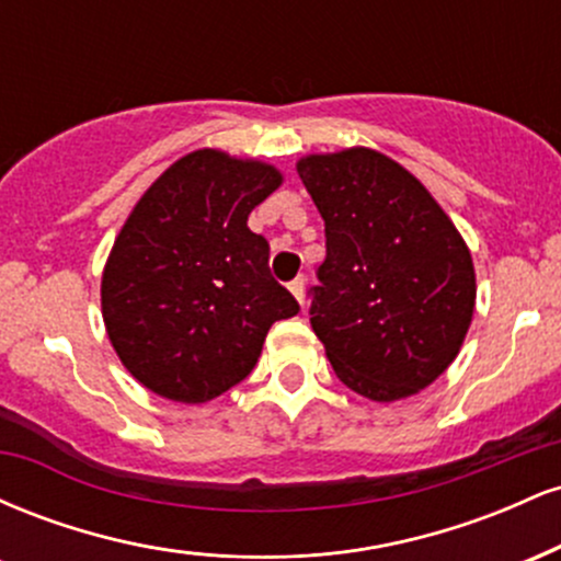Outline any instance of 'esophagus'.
<instances>
[{
	"label": "esophagus",
	"mask_w": 561,
	"mask_h": 561,
	"mask_svg": "<svg viewBox=\"0 0 561 561\" xmlns=\"http://www.w3.org/2000/svg\"><path fill=\"white\" fill-rule=\"evenodd\" d=\"M289 293L298 298V302H302V298H306V276H295V279L289 282Z\"/></svg>",
	"instance_id": "1"
}]
</instances>
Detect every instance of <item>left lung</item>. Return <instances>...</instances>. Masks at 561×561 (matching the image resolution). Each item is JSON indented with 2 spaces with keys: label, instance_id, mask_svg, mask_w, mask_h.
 <instances>
[{
  "label": "left lung",
  "instance_id": "1",
  "mask_svg": "<svg viewBox=\"0 0 561 561\" xmlns=\"http://www.w3.org/2000/svg\"><path fill=\"white\" fill-rule=\"evenodd\" d=\"M298 173L324 218L308 298L334 375L379 403L414 396L448 369L472 321L465 240L420 179L375 150L308 156Z\"/></svg>",
  "mask_w": 561,
  "mask_h": 561
}]
</instances>
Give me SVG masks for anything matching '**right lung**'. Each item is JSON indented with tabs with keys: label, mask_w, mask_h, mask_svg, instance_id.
<instances>
[{
	"label": "right lung",
	"mask_w": 561,
	"mask_h": 561,
	"mask_svg": "<svg viewBox=\"0 0 561 561\" xmlns=\"http://www.w3.org/2000/svg\"><path fill=\"white\" fill-rule=\"evenodd\" d=\"M282 173L197 150L176 160L121 229L102 319L124 366L169 401L205 403L253 371L274 321L300 311L248 216Z\"/></svg>",
	"instance_id": "obj_1"
}]
</instances>
